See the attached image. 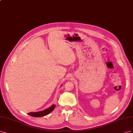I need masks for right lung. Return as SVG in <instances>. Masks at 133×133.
<instances>
[{
    "label": "right lung",
    "mask_w": 133,
    "mask_h": 133,
    "mask_svg": "<svg viewBox=\"0 0 133 133\" xmlns=\"http://www.w3.org/2000/svg\"><path fill=\"white\" fill-rule=\"evenodd\" d=\"M56 107L55 104H53L51 105L50 108L46 109L45 110H43L42 111H40V112H30L28 114L30 115V116L34 117H41L45 116V115L49 114L51 112H52L53 110L55 109Z\"/></svg>",
    "instance_id": "right-lung-1"
}]
</instances>
